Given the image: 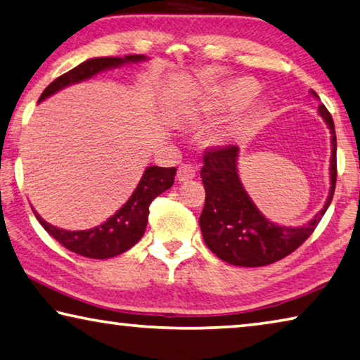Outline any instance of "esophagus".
I'll return each mask as SVG.
<instances>
[{
  "mask_svg": "<svg viewBox=\"0 0 360 360\" xmlns=\"http://www.w3.org/2000/svg\"><path fill=\"white\" fill-rule=\"evenodd\" d=\"M197 174V168L191 163H182L179 169H178V181L179 182H186L189 179H193Z\"/></svg>",
  "mask_w": 360,
  "mask_h": 360,
  "instance_id": "1",
  "label": "esophagus"
}]
</instances>
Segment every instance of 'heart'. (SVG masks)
<instances>
[{
	"mask_svg": "<svg viewBox=\"0 0 360 360\" xmlns=\"http://www.w3.org/2000/svg\"><path fill=\"white\" fill-rule=\"evenodd\" d=\"M256 93H258V86L256 83L250 82V79H237V82L231 83L229 86L222 89L219 96V104L222 108H236L248 101H252Z\"/></svg>",
	"mask_w": 360,
	"mask_h": 360,
	"instance_id": "b5f03b06",
	"label": "heart"
}]
</instances>
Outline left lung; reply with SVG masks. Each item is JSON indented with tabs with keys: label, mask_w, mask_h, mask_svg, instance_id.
Returning <instances> with one entry per match:
<instances>
[{
	"label": "left lung",
	"mask_w": 360,
	"mask_h": 360,
	"mask_svg": "<svg viewBox=\"0 0 360 360\" xmlns=\"http://www.w3.org/2000/svg\"><path fill=\"white\" fill-rule=\"evenodd\" d=\"M312 94L317 98L314 91ZM319 113L332 133V186L325 207L303 227L277 226L261 214L238 178L237 146L211 147L205 152L200 176L207 197L198 222L205 243L219 259L243 267L272 264L303 245L321 222L335 193L336 134L333 118L327 107L323 104L319 105Z\"/></svg>",
	"instance_id": "8db88e82"
}]
</instances>
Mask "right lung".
Wrapping results in <instances>:
<instances>
[{
    "instance_id": "right-lung-1",
    "label": "right lung",
    "mask_w": 360,
    "mask_h": 360,
    "mask_svg": "<svg viewBox=\"0 0 360 360\" xmlns=\"http://www.w3.org/2000/svg\"><path fill=\"white\" fill-rule=\"evenodd\" d=\"M146 57L141 54L127 56V57H96L89 59L78 67L68 70L64 75L56 78L49 86L39 96V101L46 99L48 96L57 93V91L68 86V84L83 82L96 73L112 67H120L124 62H139ZM38 101V102H39ZM176 168H162V167H149L139 181L138 187L128 202L120 208L112 218H108L104 224L88 231H65L59 227L48 224L41 219L35 210L37 219L44 229L48 231L51 237H54L62 247L70 252L86 256L93 259H105L113 258L127 252L131 247L141 240L144 236L147 218H149V205L160 193L168 191L174 182Z\"/></svg>"
}]
</instances>
